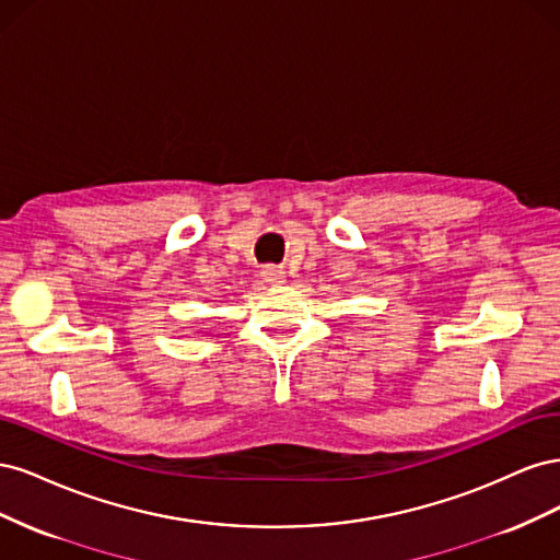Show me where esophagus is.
Segmentation results:
<instances>
[{"label": "esophagus", "instance_id": "esophagus-1", "mask_svg": "<svg viewBox=\"0 0 560 560\" xmlns=\"http://www.w3.org/2000/svg\"><path fill=\"white\" fill-rule=\"evenodd\" d=\"M284 278H287L284 270L278 268V266H266V268L261 270V280H264L266 284H282Z\"/></svg>", "mask_w": 560, "mask_h": 560}]
</instances>
